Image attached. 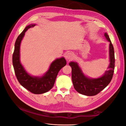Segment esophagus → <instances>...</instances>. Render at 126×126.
I'll return each mask as SVG.
<instances>
[{
  "mask_svg": "<svg viewBox=\"0 0 126 126\" xmlns=\"http://www.w3.org/2000/svg\"><path fill=\"white\" fill-rule=\"evenodd\" d=\"M65 57H66V59L70 60V59H72V58H74V55L72 52H68L66 54V55L65 56Z\"/></svg>",
  "mask_w": 126,
  "mask_h": 126,
  "instance_id": "34e87169",
  "label": "esophagus"
}]
</instances>
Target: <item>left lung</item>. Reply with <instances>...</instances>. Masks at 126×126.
I'll return each mask as SVG.
<instances>
[{
    "label": "left lung",
    "mask_w": 126,
    "mask_h": 126,
    "mask_svg": "<svg viewBox=\"0 0 126 126\" xmlns=\"http://www.w3.org/2000/svg\"><path fill=\"white\" fill-rule=\"evenodd\" d=\"M105 36L110 42L109 70L106 71L102 77L97 79H90L83 75L80 68L76 63L71 62L69 65L72 68V80L74 87L78 93L86 96H95L108 85L113 77L115 68V54L113 45L107 33Z\"/></svg>",
    "instance_id": "1"
}]
</instances>
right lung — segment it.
Instances as JSON below:
<instances>
[{
    "instance_id": "obj_1",
    "label": "right lung",
    "mask_w": 126,
    "mask_h": 126,
    "mask_svg": "<svg viewBox=\"0 0 126 126\" xmlns=\"http://www.w3.org/2000/svg\"><path fill=\"white\" fill-rule=\"evenodd\" d=\"M35 26V25L27 26L17 37L13 55V63L15 75L20 85L32 93L41 94L52 88L59 70L66 65L67 63L63 57L56 59L52 63L49 70L40 78L32 77L27 73L20 62V45L25 32Z\"/></svg>"
}]
</instances>
